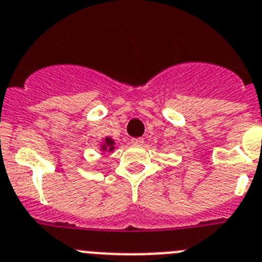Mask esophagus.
I'll use <instances>...</instances> for the list:
<instances>
[{
	"label": "esophagus",
	"instance_id": "obj_1",
	"mask_svg": "<svg viewBox=\"0 0 262 262\" xmlns=\"http://www.w3.org/2000/svg\"><path fill=\"white\" fill-rule=\"evenodd\" d=\"M130 143H133V145H137V146H141L143 143V140L142 138H132Z\"/></svg>",
	"mask_w": 262,
	"mask_h": 262
}]
</instances>
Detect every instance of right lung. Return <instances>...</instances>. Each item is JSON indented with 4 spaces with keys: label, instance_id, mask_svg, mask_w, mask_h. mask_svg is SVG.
I'll return each instance as SVG.
<instances>
[{
    "label": "right lung",
    "instance_id": "1",
    "mask_svg": "<svg viewBox=\"0 0 262 262\" xmlns=\"http://www.w3.org/2000/svg\"><path fill=\"white\" fill-rule=\"evenodd\" d=\"M114 145H115V142H114V140H112V138H105L104 143L102 145V148H103V150H108V151H112V150H114Z\"/></svg>",
    "mask_w": 262,
    "mask_h": 262
}]
</instances>
